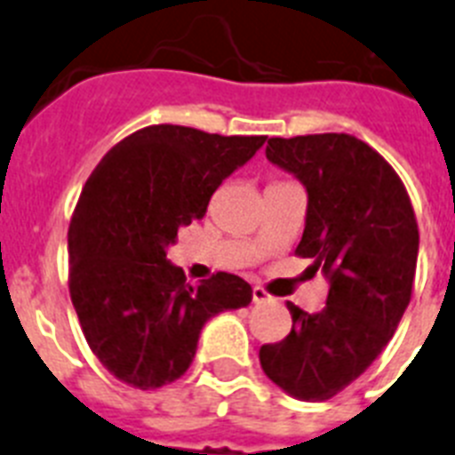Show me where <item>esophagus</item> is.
<instances>
[{
  "label": "esophagus",
  "instance_id": "34e87169",
  "mask_svg": "<svg viewBox=\"0 0 455 455\" xmlns=\"http://www.w3.org/2000/svg\"><path fill=\"white\" fill-rule=\"evenodd\" d=\"M251 300H254V303H268L270 293L266 291V289H261V286H254V289H251Z\"/></svg>",
  "mask_w": 455,
  "mask_h": 455
}]
</instances>
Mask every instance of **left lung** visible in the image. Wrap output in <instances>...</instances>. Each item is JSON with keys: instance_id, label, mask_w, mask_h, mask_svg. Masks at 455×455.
<instances>
[{"instance_id": "8db88e82", "label": "left lung", "mask_w": 455, "mask_h": 455, "mask_svg": "<svg viewBox=\"0 0 455 455\" xmlns=\"http://www.w3.org/2000/svg\"><path fill=\"white\" fill-rule=\"evenodd\" d=\"M268 162L307 192L296 254L328 280L322 312L286 303L293 326L259 349L263 372L291 398H333L372 365L411 299L419 228L387 159L347 133L270 139Z\"/></svg>"}]
</instances>
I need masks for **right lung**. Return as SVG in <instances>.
<instances>
[{"label":"right lung","mask_w":455,"mask_h":455,"mask_svg":"<svg viewBox=\"0 0 455 455\" xmlns=\"http://www.w3.org/2000/svg\"><path fill=\"white\" fill-rule=\"evenodd\" d=\"M263 143L152 124L120 140L87 178L68 227V291L94 356L129 387L180 379L205 323L251 303L238 275L187 284L166 251Z\"/></svg>","instance_id":"right-lung-1"}]
</instances>
